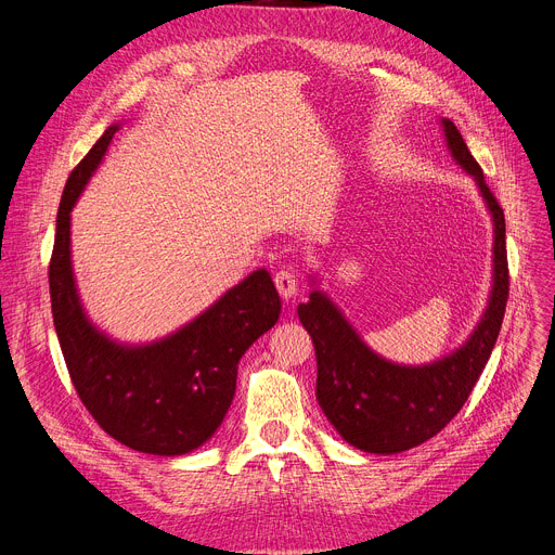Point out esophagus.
<instances>
[{"instance_id": "1", "label": "esophagus", "mask_w": 555, "mask_h": 555, "mask_svg": "<svg viewBox=\"0 0 555 555\" xmlns=\"http://www.w3.org/2000/svg\"><path fill=\"white\" fill-rule=\"evenodd\" d=\"M274 285H276L279 295H281L285 301L293 299V297L297 295V289H299L295 270H293V268H281V270L274 274Z\"/></svg>"}]
</instances>
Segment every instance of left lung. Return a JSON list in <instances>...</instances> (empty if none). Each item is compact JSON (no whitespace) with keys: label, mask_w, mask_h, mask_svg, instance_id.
<instances>
[{"label":"left lung","mask_w":555,"mask_h":555,"mask_svg":"<svg viewBox=\"0 0 555 555\" xmlns=\"http://www.w3.org/2000/svg\"><path fill=\"white\" fill-rule=\"evenodd\" d=\"M448 149L475 178L494 229L492 289L475 333L450 356L423 366H402L375 356L337 306L312 289L297 308L317 356V400L346 443L371 454H398L439 434L473 393L498 341L508 301L506 220L461 132L443 119Z\"/></svg>","instance_id":"1"}]
</instances>
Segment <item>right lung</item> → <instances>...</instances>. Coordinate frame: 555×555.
<instances>
[{
  "mask_svg": "<svg viewBox=\"0 0 555 555\" xmlns=\"http://www.w3.org/2000/svg\"><path fill=\"white\" fill-rule=\"evenodd\" d=\"M119 126H109L72 170L55 218L49 262L53 326L78 398L119 443L178 456L209 441L236 393L238 362L281 314L268 270L251 272L191 324L159 341L128 346L87 319L72 270V209Z\"/></svg>",
  "mask_w": 555,
  "mask_h": 555,
  "instance_id": "add662e5",
  "label": "right lung"
}]
</instances>
